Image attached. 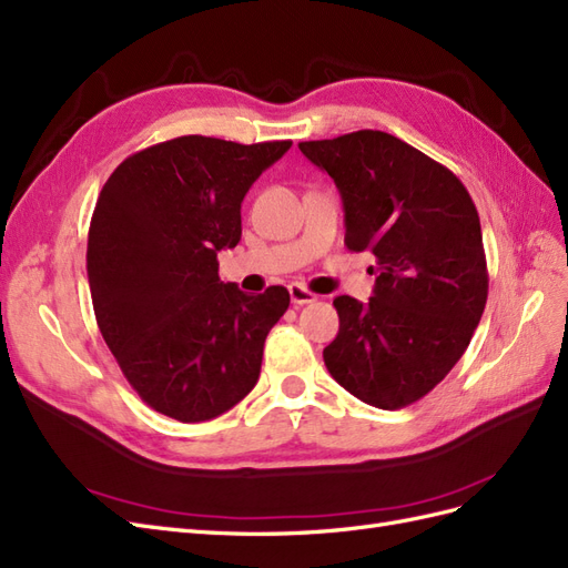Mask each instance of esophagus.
<instances>
[{"label": "esophagus", "instance_id": "obj_1", "mask_svg": "<svg viewBox=\"0 0 568 568\" xmlns=\"http://www.w3.org/2000/svg\"><path fill=\"white\" fill-rule=\"evenodd\" d=\"M288 294H291V303L294 305H305V303H313L317 298L313 291H308L303 284H288Z\"/></svg>", "mask_w": 568, "mask_h": 568}]
</instances>
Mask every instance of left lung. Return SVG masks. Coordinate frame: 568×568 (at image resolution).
<instances>
[{"instance_id":"1","label":"left lung","mask_w":568,"mask_h":568,"mask_svg":"<svg viewBox=\"0 0 568 568\" xmlns=\"http://www.w3.org/2000/svg\"><path fill=\"white\" fill-rule=\"evenodd\" d=\"M342 193L348 251L377 260L367 303L336 296L339 334L322 351L361 402L396 410L464 356L487 303L480 217L447 166L385 131L298 143Z\"/></svg>"}]
</instances>
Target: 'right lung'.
Returning <instances> with one entry per match:
<instances>
[{
  "label": "right lung",
  "instance_id": "1",
  "mask_svg": "<svg viewBox=\"0 0 568 568\" xmlns=\"http://www.w3.org/2000/svg\"><path fill=\"white\" fill-rule=\"evenodd\" d=\"M291 141L241 145L181 135L121 162L88 232L98 327L121 373L162 416L201 423L260 377L288 291L248 296L220 280L217 253L241 241V203Z\"/></svg>",
  "mask_w": 568,
  "mask_h": 568
}]
</instances>
